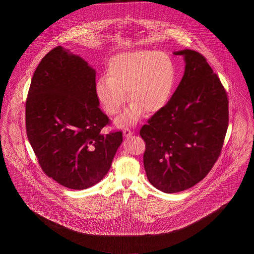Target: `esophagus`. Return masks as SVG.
Listing matches in <instances>:
<instances>
[{
    "mask_svg": "<svg viewBox=\"0 0 254 254\" xmlns=\"http://www.w3.org/2000/svg\"><path fill=\"white\" fill-rule=\"evenodd\" d=\"M123 133H124V136H126V137H130L133 134L132 131L130 129H128V128H125V130L123 131Z\"/></svg>",
    "mask_w": 254,
    "mask_h": 254,
    "instance_id": "1",
    "label": "esophagus"
}]
</instances>
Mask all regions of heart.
<instances>
[{"mask_svg": "<svg viewBox=\"0 0 254 254\" xmlns=\"http://www.w3.org/2000/svg\"><path fill=\"white\" fill-rule=\"evenodd\" d=\"M107 75L97 80V99L109 115L116 116L126 103L127 91L131 105L118 120L120 125H125L136 123L144 111L153 114L167 105L176 70L168 54L137 50L112 57L108 64Z\"/></svg>", "mask_w": 254, "mask_h": 254, "instance_id": "1", "label": "heart"}]
</instances>
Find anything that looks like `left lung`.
Returning <instances> with one entry per match:
<instances>
[{
  "mask_svg": "<svg viewBox=\"0 0 254 254\" xmlns=\"http://www.w3.org/2000/svg\"><path fill=\"white\" fill-rule=\"evenodd\" d=\"M186 62L181 82L167 105L140 129L149 183L166 193L186 190L213 168L229 126L225 87L197 51L174 52Z\"/></svg>",
  "mask_w": 254,
  "mask_h": 254,
  "instance_id": "8db88e82",
  "label": "left lung"
}]
</instances>
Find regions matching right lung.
<instances>
[{"mask_svg": "<svg viewBox=\"0 0 254 254\" xmlns=\"http://www.w3.org/2000/svg\"><path fill=\"white\" fill-rule=\"evenodd\" d=\"M95 69L56 47L33 74L25 102L28 141L43 171L62 186L85 190L101 181L123 142L101 132L109 117L99 108Z\"/></svg>", "mask_w": 254, "mask_h": 254, "instance_id": "1", "label": "right lung"}]
</instances>
